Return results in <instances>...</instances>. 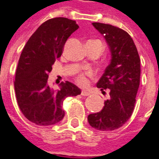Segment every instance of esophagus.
Here are the masks:
<instances>
[{
	"mask_svg": "<svg viewBox=\"0 0 159 159\" xmlns=\"http://www.w3.org/2000/svg\"><path fill=\"white\" fill-rule=\"evenodd\" d=\"M81 94H82L83 96H89V95H90V92L87 91V90H83Z\"/></svg>",
	"mask_w": 159,
	"mask_h": 159,
	"instance_id": "1",
	"label": "esophagus"
}]
</instances>
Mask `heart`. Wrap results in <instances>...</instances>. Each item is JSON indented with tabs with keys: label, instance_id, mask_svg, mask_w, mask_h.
I'll return each mask as SVG.
<instances>
[{
	"label": "heart",
	"instance_id": "heart-1",
	"mask_svg": "<svg viewBox=\"0 0 159 159\" xmlns=\"http://www.w3.org/2000/svg\"><path fill=\"white\" fill-rule=\"evenodd\" d=\"M76 82L77 83H79L80 85H84L86 84L87 79L86 76H85V74H81L79 76L76 77Z\"/></svg>",
	"mask_w": 159,
	"mask_h": 159
}]
</instances>
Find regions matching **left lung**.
Masks as SVG:
<instances>
[{
    "instance_id": "8db88e82",
    "label": "left lung",
    "mask_w": 159,
    "mask_h": 159,
    "mask_svg": "<svg viewBox=\"0 0 159 159\" xmlns=\"http://www.w3.org/2000/svg\"><path fill=\"white\" fill-rule=\"evenodd\" d=\"M106 39L111 52V62L97 83V87L109 91L102 110L89 114L90 126L101 131L122 127L133 113L140 77V59L133 39L116 26L93 23Z\"/></svg>"
}]
</instances>
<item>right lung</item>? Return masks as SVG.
<instances>
[{
  "instance_id": "add662e5",
  "label": "right lung",
  "mask_w": 159,
  "mask_h": 159,
  "mask_svg": "<svg viewBox=\"0 0 159 159\" xmlns=\"http://www.w3.org/2000/svg\"><path fill=\"white\" fill-rule=\"evenodd\" d=\"M79 28L76 21L54 18L42 24L23 49L16 70L14 89L20 110L27 119L41 126L53 125L65 116L64 100L76 96L81 89L66 81L53 90L48 74L70 36Z\"/></svg>"
}]
</instances>
